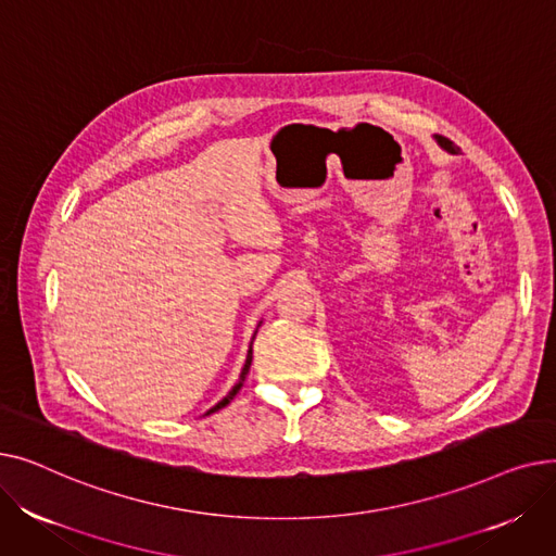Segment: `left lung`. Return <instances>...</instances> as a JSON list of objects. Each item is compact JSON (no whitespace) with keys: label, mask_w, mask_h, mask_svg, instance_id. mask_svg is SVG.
Instances as JSON below:
<instances>
[{"label":"left lung","mask_w":556,"mask_h":556,"mask_svg":"<svg viewBox=\"0 0 556 556\" xmlns=\"http://www.w3.org/2000/svg\"><path fill=\"white\" fill-rule=\"evenodd\" d=\"M437 143L442 146V149H446L448 153H457V149H455V143L451 141V139H446V137H437Z\"/></svg>","instance_id":"8db88e82"}]
</instances>
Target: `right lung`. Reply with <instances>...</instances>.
Masks as SVG:
<instances>
[{
  "label": "right lung",
  "instance_id": "1",
  "mask_svg": "<svg viewBox=\"0 0 556 556\" xmlns=\"http://www.w3.org/2000/svg\"><path fill=\"white\" fill-rule=\"evenodd\" d=\"M256 336V333H254ZM254 340V338H252ZM250 365H252V344H250V352H248V358H245V365H243V369H241V376H239V383L237 386H233L229 392H227V396L223 399V401H218L214 407H212V410L210 413H216V410H220V407H225L233 396H237V392L243 388V381H245V376H248V371H250ZM207 413V415H210Z\"/></svg>",
  "mask_w": 556,
  "mask_h": 556
}]
</instances>
